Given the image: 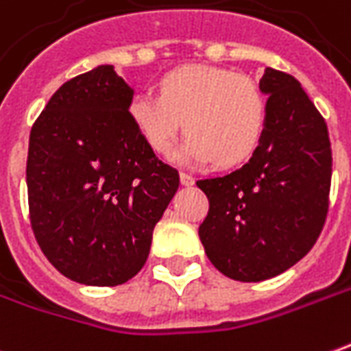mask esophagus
I'll use <instances>...</instances> for the list:
<instances>
[{"mask_svg":"<svg viewBox=\"0 0 351 351\" xmlns=\"http://www.w3.org/2000/svg\"><path fill=\"white\" fill-rule=\"evenodd\" d=\"M180 182H182L184 186H192V184L195 182V178H193L192 175H188V173H180Z\"/></svg>","mask_w":351,"mask_h":351,"instance_id":"obj_1","label":"esophagus"}]
</instances>
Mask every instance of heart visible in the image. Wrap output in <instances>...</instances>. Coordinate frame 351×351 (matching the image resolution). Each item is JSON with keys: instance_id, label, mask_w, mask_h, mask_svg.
Wrapping results in <instances>:
<instances>
[{"instance_id": "obj_1", "label": "heart", "mask_w": 351, "mask_h": 351, "mask_svg": "<svg viewBox=\"0 0 351 351\" xmlns=\"http://www.w3.org/2000/svg\"><path fill=\"white\" fill-rule=\"evenodd\" d=\"M129 116L158 156L169 158L186 129L190 136L180 146L178 159L235 167L261 146L268 102L247 75L210 66H180L161 75L158 95H136Z\"/></svg>"}]
</instances>
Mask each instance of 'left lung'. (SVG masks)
Segmentation results:
<instances>
[{"instance_id": "8db88e82", "label": "left lung", "mask_w": 351, "mask_h": 351, "mask_svg": "<svg viewBox=\"0 0 351 351\" xmlns=\"http://www.w3.org/2000/svg\"><path fill=\"white\" fill-rule=\"evenodd\" d=\"M268 121L261 146L234 173L197 180L209 199L199 239L213 266L235 281L283 274L317 241L329 210L325 119L293 75L266 68Z\"/></svg>"}]
</instances>
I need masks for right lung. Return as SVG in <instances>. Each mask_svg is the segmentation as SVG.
I'll use <instances>...</instances> for the list:
<instances>
[{
    "label": "right lung",
    "mask_w": 351,
    "mask_h": 351,
    "mask_svg": "<svg viewBox=\"0 0 351 351\" xmlns=\"http://www.w3.org/2000/svg\"><path fill=\"white\" fill-rule=\"evenodd\" d=\"M131 99L114 66H99L56 90L30 131L32 230L47 261L83 285L116 287L141 271L180 184L136 131Z\"/></svg>",
    "instance_id": "1"
}]
</instances>
